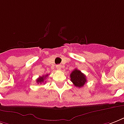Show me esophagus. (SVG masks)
<instances>
[{
	"label": "esophagus",
	"mask_w": 124,
	"mask_h": 124,
	"mask_svg": "<svg viewBox=\"0 0 124 124\" xmlns=\"http://www.w3.org/2000/svg\"><path fill=\"white\" fill-rule=\"evenodd\" d=\"M56 68H57V70H61V68H62V65L61 64H58V65H56Z\"/></svg>",
	"instance_id": "esophagus-1"
}]
</instances>
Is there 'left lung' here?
<instances>
[{"label": "left lung", "mask_w": 124, "mask_h": 124, "mask_svg": "<svg viewBox=\"0 0 124 124\" xmlns=\"http://www.w3.org/2000/svg\"><path fill=\"white\" fill-rule=\"evenodd\" d=\"M71 81L73 85L78 88L83 87L86 83V78L85 74H83L81 71L75 69L70 74Z\"/></svg>", "instance_id": "obj_1"}]
</instances>
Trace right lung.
Returning <instances> with one entry per match:
<instances>
[{
  "instance_id": "add662e5",
  "label": "right lung",
  "mask_w": 124,
  "mask_h": 124,
  "mask_svg": "<svg viewBox=\"0 0 124 124\" xmlns=\"http://www.w3.org/2000/svg\"><path fill=\"white\" fill-rule=\"evenodd\" d=\"M49 75L47 74L45 75H43V76H41V77H39V78H38L36 80V83L38 84H41V83H44V81H45V79H46V77L48 76Z\"/></svg>"
}]
</instances>
